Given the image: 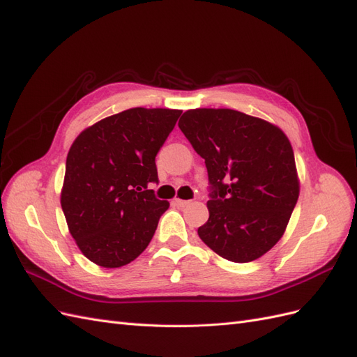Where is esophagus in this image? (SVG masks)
<instances>
[{"instance_id": "esophagus-1", "label": "esophagus", "mask_w": 357, "mask_h": 357, "mask_svg": "<svg viewBox=\"0 0 357 357\" xmlns=\"http://www.w3.org/2000/svg\"><path fill=\"white\" fill-rule=\"evenodd\" d=\"M189 202L190 201H186V199H178V198L174 199V204L177 205V207H186V205H189Z\"/></svg>"}]
</instances>
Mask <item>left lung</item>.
<instances>
[{"mask_svg":"<svg viewBox=\"0 0 357 357\" xmlns=\"http://www.w3.org/2000/svg\"><path fill=\"white\" fill-rule=\"evenodd\" d=\"M178 128L208 172L210 218L198 228L199 238L236 264L271 250L299 197L294 150L284 132L229 109L188 110Z\"/></svg>","mask_w":357,"mask_h":357,"instance_id":"left-lung-1","label":"left lung"}]
</instances>
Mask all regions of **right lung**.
Listing matches in <instances>:
<instances>
[{
  "instance_id": "1",
  "label": "right lung",
  "mask_w": 357,
  "mask_h": 357,
  "mask_svg": "<svg viewBox=\"0 0 357 357\" xmlns=\"http://www.w3.org/2000/svg\"><path fill=\"white\" fill-rule=\"evenodd\" d=\"M180 110L129 109L74 139L61 205L82 253L104 268L132 262L153 238L168 201L156 198V155Z\"/></svg>"
}]
</instances>
